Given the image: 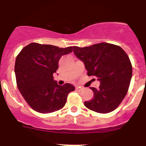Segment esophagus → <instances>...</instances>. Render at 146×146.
I'll use <instances>...</instances> for the list:
<instances>
[{"instance_id": "1", "label": "esophagus", "mask_w": 146, "mask_h": 146, "mask_svg": "<svg viewBox=\"0 0 146 146\" xmlns=\"http://www.w3.org/2000/svg\"><path fill=\"white\" fill-rule=\"evenodd\" d=\"M82 89H83V88H82V87H80V86H77V87H76V90H77V91H81Z\"/></svg>"}]
</instances>
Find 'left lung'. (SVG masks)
Listing matches in <instances>:
<instances>
[{"instance_id": "8db88e82", "label": "left lung", "mask_w": 146, "mask_h": 146, "mask_svg": "<svg viewBox=\"0 0 146 146\" xmlns=\"http://www.w3.org/2000/svg\"><path fill=\"white\" fill-rule=\"evenodd\" d=\"M73 47L74 55L83 62L88 75L95 76L100 82L99 88H90L94 98L85 102V106L99 113L113 111L124 99L132 76L127 54L119 46L106 42Z\"/></svg>"}]
</instances>
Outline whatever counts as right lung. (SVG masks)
<instances>
[{
    "instance_id": "right-lung-1",
    "label": "right lung",
    "mask_w": 146,
    "mask_h": 146,
    "mask_svg": "<svg viewBox=\"0 0 146 146\" xmlns=\"http://www.w3.org/2000/svg\"><path fill=\"white\" fill-rule=\"evenodd\" d=\"M73 47L59 48L50 44L31 43L20 51L15 61L17 84L29 106L40 113L57 111L64 107L67 96L74 90L69 83L59 86L53 80L62 55Z\"/></svg>"
}]
</instances>
